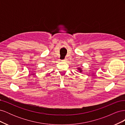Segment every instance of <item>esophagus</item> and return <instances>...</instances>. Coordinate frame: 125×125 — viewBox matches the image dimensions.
Masks as SVG:
<instances>
[{
	"label": "esophagus",
	"instance_id": "34e87169",
	"mask_svg": "<svg viewBox=\"0 0 125 125\" xmlns=\"http://www.w3.org/2000/svg\"><path fill=\"white\" fill-rule=\"evenodd\" d=\"M63 62H66V59H64V60H62Z\"/></svg>",
	"mask_w": 125,
	"mask_h": 125
}]
</instances>
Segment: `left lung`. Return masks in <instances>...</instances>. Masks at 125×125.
Here are the masks:
<instances>
[{
	"instance_id": "obj_1",
	"label": "left lung",
	"mask_w": 125,
	"mask_h": 125,
	"mask_svg": "<svg viewBox=\"0 0 125 125\" xmlns=\"http://www.w3.org/2000/svg\"><path fill=\"white\" fill-rule=\"evenodd\" d=\"M77 69H78V70L79 71V72H80V73H82V70L81 68H77Z\"/></svg>"
}]
</instances>
